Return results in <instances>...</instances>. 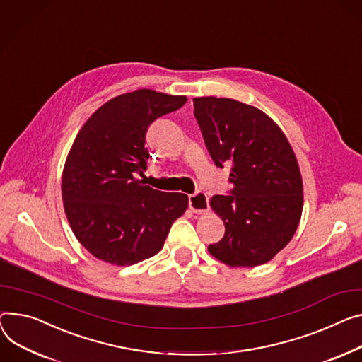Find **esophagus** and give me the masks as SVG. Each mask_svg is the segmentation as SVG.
<instances>
[{"instance_id":"esophagus-1","label":"esophagus","mask_w":362,"mask_h":362,"mask_svg":"<svg viewBox=\"0 0 362 362\" xmlns=\"http://www.w3.org/2000/svg\"><path fill=\"white\" fill-rule=\"evenodd\" d=\"M189 208L197 214H205L209 208V199L205 192H195L189 195Z\"/></svg>"}]
</instances>
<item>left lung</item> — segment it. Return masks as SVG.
<instances>
[{
    "label": "left lung",
    "mask_w": 362,
    "mask_h": 362,
    "mask_svg": "<svg viewBox=\"0 0 362 362\" xmlns=\"http://www.w3.org/2000/svg\"><path fill=\"white\" fill-rule=\"evenodd\" d=\"M194 113L216 167L231 165L228 195H214L226 234L208 246L230 267L267 263L293 238L303 211L294 151L262 110L233 99L197 98Z\"/></svg>",
    "instance_id": "left-lung-1"
}]
</instances>
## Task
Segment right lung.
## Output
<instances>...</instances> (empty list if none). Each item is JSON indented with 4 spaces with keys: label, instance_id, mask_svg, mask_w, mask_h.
I'll return each instance as SVG.
<instances>
[{
    "label": "right lung",
    "instance_id": "1",
    "mask_svg": "<svg viewBox=\"0 0 362 362\" xmlns=\"http://www.w3.org/2000/svg\"><path fill=\"white\" fill-rule=\"evenodd\" d=\"M186 100L135 90L99 107L78 132L64 167L62 199L72 231L93 256L117 267L146 260L161 250L186 211V195L139 179L150 158V125Z\"/></svg>",
    "mask_w": 362,
    "mask_h": 362
}]
</instances>
